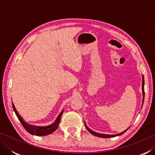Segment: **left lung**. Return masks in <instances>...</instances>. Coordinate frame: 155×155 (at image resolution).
Returning <instances> with one entry per match:
<instances>
[{
	"mask_svg": "<svg viewBox=\"0 0 155 155\" xmlns=\"http://www.w3.org/2000/svg\"><path fill=\"white\" fill-rule=\"evenodd\" d=\"M142 92H143V101H144V96H145V92H144V78H143V76H142ZM85 127L87 128V130L90 132L91 134H92L96 136V137H103V138H109V137H116V136H119V135H122L123 133H125L126 131L128 130V128L127 130H125L124 131H123V132L118 133V134H116V135H106V134H102V133H96L95 131H93L92 130H91L89 128L86 124H85Z\"/></svg>",
	"mask_w": 155,
	"mask_h": 155,
	"instance_id": "obj_1",
	"label": "left lung"
}]
</instances>
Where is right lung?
Here are the masks:
<instances>
[{
    "label": "right lung",
    "mask_w": 155,
    "mask_h": 155,
    "mask_svg": "<svg viewBox=\"0 0 155 155\" xmlns=\"http://www.w3.org/2000/svg\"><path fill=\"white\" fill-rule=\"evenodd\" d=\"M12 107H13V109H14V112L15 113V115H17L18 120H20V122L23 126V127L25 128V130H27L28 133H29L30 134L35 135L37 136H45L47 135L51 134V133H53L54 131H55L57 129V128H58V126L60 122V120H61V115L63 114V111H64V110H62V111L60 113L59 115H58V117H57L55 121L52 123V124L49 126H46V127H37V126L27 124V123L22 119V117L20 116V115L18 114L13 103H12Z\"/></svg>",
    "instance_id": "add662e5"
}]
</instances>
